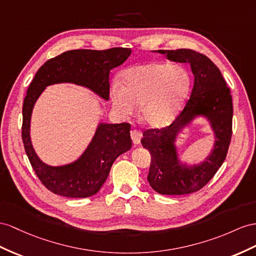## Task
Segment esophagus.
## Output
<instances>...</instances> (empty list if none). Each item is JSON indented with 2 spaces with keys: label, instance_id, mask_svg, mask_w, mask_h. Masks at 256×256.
Returning <instances> with one entry per match:
<instances>
[{
  "label": "esophagus",
  "instance_id": "34e87169",
  "mask_svg": "<svg viewBox=\"0 0 256 256\" xmlns=\"http://www.w3.org/2000/svg\"><path fill=\"white\" fill-rule=\"evenodd\" d=\"M130 137H132V140L134 146H137L140 144V138H142V134L138 132L137 130H133L132 132H130Z\"/></svg>",
  "mask_w": 256,
  "mask_h": 256
}]
</instances>
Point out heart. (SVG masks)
<instances>
[{"instance_id": "b5f03b06", "label": "heart", "mask_w": 256, "mask_h": 256, "mask_svg": "<svg viewBox=\"0 0 256 256\" xmlns=\"http://www.w3.org/2000/svg\"><path fill=\"white\" fill-rule=\"evenodd\" d=\"M122 85L111 86L116 110L132 116L142 106V119L152 126H163L178 114L192 88V78L182 66L150 62L133 66L121 74Z\"/></svg>"}]
</instances>
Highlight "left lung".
Wrapping results in <instances>:
<instances>
[{
  "instance_id": "8db88e82",
  "label": "left lung",
  "mask_w": 256,
  "mask_h": 256,
  "mask_svg": "<svg viewBox=\"0 0 256 256\" xmlns=\"http://www.w3.org/2000/svg\"><path fill=\"white\" fill-rule=\"evenodd\" d=\"M168 60L187 62L194 74L192 95L184 110L164 128L147 130L142 147L152 154L148 182L161 194H187L200 190L222 166L232 140V100L220 69L192 50H156ZM204 118L214 135L210 154L199 164L182 162L177 147L180 133L196 119Z\"/></svg>"
}]
</instances>
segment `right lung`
I'll return each instance as SVG.
<instances>
[{"mask_svg":"<svg viewBox=\"0 0 256 256\" xmlns=\"http://www.w3.org/2000/svg\"><path fill=\"white\" fill-rule=\"evenodd\" d=\"M130 48L72 50L48 60L29 85L22 106V142L38 178L48 190L67 198H86L100 192L120 154L132 147L128 123H98L95 134L74 161L53 166L43 162L32 146L31 116L38 97L50 85L71 83L109 100V72L126 62Z\"/></svg>","mask_w":256,"mask_h":256,"instance_id":"obj_1","label":"right lung"}]
</instances>
